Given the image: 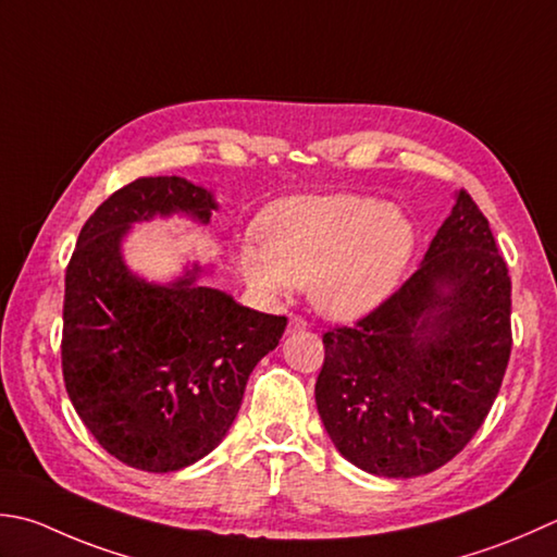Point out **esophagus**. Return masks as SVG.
<instances>
[{
    "instance_id": "1",
    "label": "esophagus",
    "mask_w": 557,
    "mask_h": 557,
    "mask_svg": "<svg viewBox=\"0 0 557 557\" xmlns=\"http://www.w3.org/2000/svg\"><path fill=\"white\" fill-rule=\"evenodd\" d=\"M309 329L307 319H301V315H292L289 319V333H304Z\"/></svg>"
}]
</instances>
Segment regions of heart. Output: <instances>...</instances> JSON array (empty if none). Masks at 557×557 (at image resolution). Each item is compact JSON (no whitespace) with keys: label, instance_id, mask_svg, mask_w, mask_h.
<instances>
[{"label":"heart","instance_id":"obj_1","mask_svg":"<svg viewBox=\"0 0 557 557\" xmlns=\"http://www.w3.org/2000/svg\"><path fill=\"white\" fill-rule=\"evenodd\" d=\"M416 244V224L400 207L364 195H307L272 207L260 242L242 246V268L265 294L307 285L315 309L347 321L391 297Z\"/></svg>","mask_w":557,"mask_h":557}]
</instances>
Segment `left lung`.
<instances>
[{"label":"left lung","mask_w":557,"mask_h":557,"mask_svg":"<svg viewBox=\"0 0 557 557\" xmlns=\"http://www.w3.org/2000/svg\"><path fill=\"white\" fill-rule=\"evenodd\" d=\"M511 280L466 190L420 268L355 325L323 333L315 406L347 461L384 478L437 471L473 440L511 352Z\"/></svg>","instance_id":"8db88e82"}]
</instances>
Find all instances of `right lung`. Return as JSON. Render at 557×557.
<instances>
[{"mask_svg": "<svg viewBox=\"0 0 557 557\" xmlns=\"http://www.w3.org/2000/svg\"><path fill=\"white\" fill-rule=\"evenodd\" d=\"M214 210L202 185L137 178L86 220L64 275V386L96 442L139 471H181L220 446L250 372L287 329L285 315L202 287L198 263L169 285L125 265L135 222L188 214L207 224Z\"/></svg>", "mask_w": 557, "mask_h": 557, "instance_id": "right-lung-1", "label": "right lung"}]
</instances>
